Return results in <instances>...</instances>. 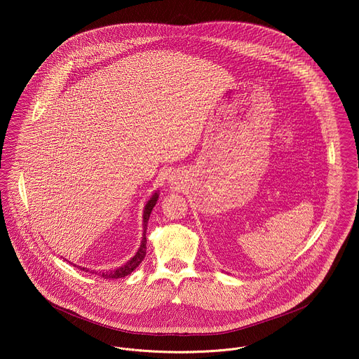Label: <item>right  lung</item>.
Returning <instances> with one entry per match:
<instances>
[{
    "label": "right lung",
    "mask_w": 359,
    "mask_h": 359,
    "mask_svg": "<svg viewBox=\"0 0 359 359\" xmlns=\"http://www.w3.org/2000/svg\"><path fill=\"white\" fill-rule=\"evenodd\" d=\"M157 199H158V192H154V195H152V198L148 201V203L144 207V215H142V218H144V223H142V226H144V233H142V241H141L140 249L137 250L136 255L132 257L125 265H122V266L114 269V271L100 272L98 274H101L103 278H121V277H125V276L132 273V272L136 269L137 266L141 264V261L144 259V257L147 255V237H145V234H147L148 221H149V215H151V212H152V210H154V207L156 205ZM74 266H76V265H74ZM76 268H81V271H85V272H90L87 268H82V266H76ZM90 273H91V272H90ZM93 273H95V272L93 271Z\"/></svg>",
    "instance_id": "obj_1"
}]
</instances>
